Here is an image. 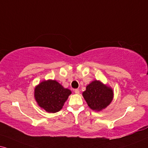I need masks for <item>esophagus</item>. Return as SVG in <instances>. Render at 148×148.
Listing matches in <instances>:
<instances>
[{
    "label": "esophagus",
    "mask_w": 148,
    "mask_h": 148,
    "mask_svg": "<svg viewBox=\"0 0 148 148\" xmlns=\"http://www.w3.org/2000/svg\"><path fill=\"white\" fill-rule=\"evenodd\" d=\"M74 92H75L76 94H79V93H80V91H79V89H76L75 90H74Z\"/></svg>",
    "instance_id": "1"
}]
</instances>
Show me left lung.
I'll list each match as a JSON object with an SVG mask.
<instances>
[{"mask_svg": "<svg viewBox=\"0 0 148 148\" xmlns=\"http://www.w3.org/2000/svg\"><path fill=\"white\" fill-rule=\"evenodd\" d=\"M83 96L91 109L100 111L108 106L113 98L111 87L95 80L86 87Z\"/></svg>", "mask_w": 148, "mask_h": 148, "instance_id": "1", "label": "left lung"}]
</instances>
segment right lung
I'll use <instances>...</instances> for the list:
<instances>
[{"mask_svg":"<svg viewBox=\"0 0 148 148\" xmlns=\"http://www.w3.org/2000/svg\"><path fill=\"white\" fill-rule=\"evenodd\" d=\"M72 93L55 80H44L36 86L34 96L38 105L48 113L59 111Z\"/></svg>","mask_w":148,"mask_h":148,"instance_id":"right-lung-1","label":"right lung"}]
</instances>
